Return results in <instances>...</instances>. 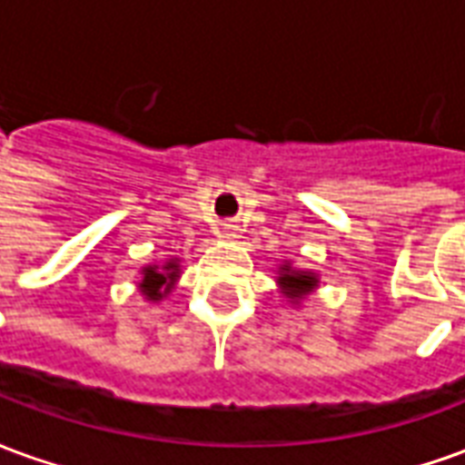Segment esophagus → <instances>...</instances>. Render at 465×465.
<instances>
[{
    "label": "esophagus",
    "instance_id": "obj_1",
    "mask_svg": "<svg viewBox=\"0 0 465 465\" xmlns=\"http://www.w3.org/2000/svg\"><path fill=\"white\" fill-rule=\"evenodd\" d=\"M236 236V226L232 223H223V239H233Z\"/></svg>",
    "mask_w": 465,
    "mask_h": 465
}]
</instances>
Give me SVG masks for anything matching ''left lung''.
Segmentation results:
<instances>
[{
    "instance_id": "8db88e82",
    "label": "left lung",
    "mask_w": 465,
    "mask_h": 465,
    "mask_svg": "<svg viewBox=\"0 0 465 465\" xmlns=\"http://www.w3.org/2000/svg\"><path fill=\"white\" fill-rule=\"evenodd\" d=\"M276 283H279V293L286 302L292 306H302V302H306L319 289L322 279L312 269H293L292 262L283 259L276 272Z\"/></svg>"
}]
</instances>
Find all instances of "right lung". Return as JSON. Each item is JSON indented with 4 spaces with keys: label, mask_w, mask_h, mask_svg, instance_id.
I'll list each match as a JSON object with an SVG mask.
<instances>
[{
    "label": "right lung",
    "mask_w": 465,
    "mask_h": 465,
    "mask_svg": "<svg viewBox=\"0 0 465 465\" xmlns=\"http://www.w3.org/2000/svg\"><path fill=\"white\" fill-rule=\"evenodd\" d=\"M139 276L142 279L136 282V286H139V293L143 299L152 303L163 302L173 292V286L182 276V259L172 256L163 263H146V266H142Z\"/></svg>",
    "instance_id": "1"
}]
</instances>
